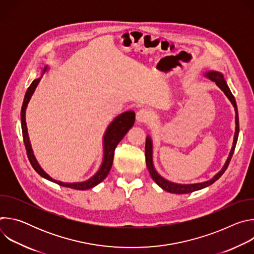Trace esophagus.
I'll list each match as a JSON object with an SVG mask.
<instances>
[{"mask_svg":"<svg viewBox=\"0 0 254 254\" xmlns=\"http://www.w3.org/2000/svg\"><path fill=\"white\" fill-rule=\"evenodd\" d=\"M135 119L137 123H147L151 119V113L146 108H141L136 113Z\"/></svg>","mask_w":254,"mask_h":254,"instance_id":"obj_1","label":"esophagus"}]
</instances>
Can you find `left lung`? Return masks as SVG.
Returning a JSON list of instances; mask_svg holds the SVG:
<instances>
[{"instance_id":"8db88e82","label":"left lung","mask_w":254,"mask_h":254,"mask_svg":"<svg viewBox=\"0 0 254 254\" xmlns=\"http://www.w3.org/2000/svg\"><path fill=\"white\" fill-rule=\"evenodd\" d=\"M205 76H207L210 80L214 81L216 83V85L218 86L224 93L225 95L228 97V99L231 101V103L234 106V110H235V133H234V140H233V146L232 149L230 151V154L228 156V159L225 163V165L223 166L222 170L217 173L211 180L206 181V182L203 183H197V184H188V185H184V184H176L173 182H170V181L164 179L163 177H161L157 171L154 168L153 165V143H152V138L148 135L147 139H146V148H144V155H146V163H147V167L149 169L150 175L152 177V179L155 181V182L165 191L170 192V193H174V194H187V193H192L194 191H198L201 190L203 188H206L208 186H210L211 184H213L215 181L218 180L226 171L231 158L233 156L235 147H236V142H237V138H238V133H239V118H238V111H237V105H236V101L235 98L233 96V94L231 93L222 73L220 72H217V71H209L205 74Z\"/></svg>"}]
</instances>
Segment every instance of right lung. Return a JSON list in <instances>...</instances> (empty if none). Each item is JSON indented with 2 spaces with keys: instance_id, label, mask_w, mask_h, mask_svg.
Masks as SVG:
<instances>
[{
  "instance_id": "obj_1",
  "label": "right lung",
  "mask_w": 254,
  "mask_h": 254,
  "mask_svg": "<svg viewBox=\"0 0 254 254\" xmlns=\"http://www.w3.org/2000/svg\"><path fill=\"white\" fill-rule=\"evenodd\" d=\"M46 70H47V66H45L44 69H43L42 76L46 72ZM42 76L37 78V79H35L31 83V85L28 87V90L26 91V94H25V97H24L22 110H21L22 132H23V139H24V143H25V147H26L28 159H29L32 167L34 168V170L37 172L41 177L51 181V182H54V183L58 184L59 186L75 189V190L91 189V188L95 187L96 185H98L100 182H102V181L108 175V173H110V171L112 169V166H113L114 155H115V150H116L117 146L119 144V142L123 139V137L127 134L128 129L134 124V113L129 111V112H126V113L120 115L119 117H117L113 121V123L110 126H108V127L106 128V131H105L104 136H103V161H102V164H101L99 170L96 172V174L94 176H92L89 180L85 181V182H81V183H62V182H60V181H56V180L52 179L49 175H47L42 170V168L39 166L37 161H36V159L34 157V154H33V151H32V148H31V143H30V140H29L27 126H26V118H25L26 108H27V105L30 101V98H31L32 94L35 91V88L37 87V85L40 82Z\"/></svg>"
}]
</instances>
